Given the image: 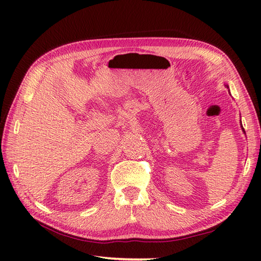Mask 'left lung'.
<instances>
[{"mask_svg": "<svg viewBox=\"0 0 261 261\" xmlns=\"http://www.w3.org/2000/svg\"><path fill=\"white\" fill-rule=\"evenodd\" d=\"M225 86H226V88H229V85H225ZM241 127H242V124H241ZM242 131L245 132V129H243V127H242Z\"/></svg>", "mask_w": 261, "mask_h": 261, "instance_id": "8db88e82", "label": "left lung"}]
</instances>
